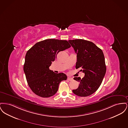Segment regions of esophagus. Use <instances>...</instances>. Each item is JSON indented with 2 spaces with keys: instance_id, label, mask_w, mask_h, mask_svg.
I'll use <instances>...</instances> for the list:
<instances>
[{
  "instance_id": "1",
  "label": "esophagus",
  "mask_w": 128,
  "mask_h": 128,
  "mask_svg": "<svg viewBox=\"0 0 128 128\" xmlns=\"http://www.w3.org/2000/svg\"><path fill=\"white\" fill-rule=\"evenodd\" d=\"M67 79H68V80H70V81H72V80H73V78H71V77H68Z\"/></svg>"
}]
</instances>
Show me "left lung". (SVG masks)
<instances>
[{"label":"left lung","instance_id":"obj_1","mask_svg":"<svg viewBox=\"0 0 128 128\" xmlns=\"http://www.w3.org/2000/svg\"><path fill=\"white\" fill-rule=\"evenodd\" d=\"M77 54L76 68H81L84 77L81 79L74 77L79 86L73 90L79 96H88L96 91L101 85L106 72V66L102 50L94 43L83 39L68 41Z\"/></svg>","mask_w":128,"mask_h":128}]
</instances>
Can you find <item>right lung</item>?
I'll return each instance as SVG.
<instances>
[{
  "instance_id": "right-lung-1",
  "label": "right lung",
  "mask_w": 128,
  "mask_h": 128,
  "mask_svg": "<svg viewBox=\"0 0 128 128\" xmlns=\"http://www.w3.org/2000/svg\"><path fill=\"white\" fill-rule=\"evenodd\" d=\"M66 40L49 39L36 43L26 53L24 66L28 84L42 98H49L57 92L60 82L66 80L63 73H56L49 67L57 54L70 47Z\"/></svg>"
}]
</instances>
